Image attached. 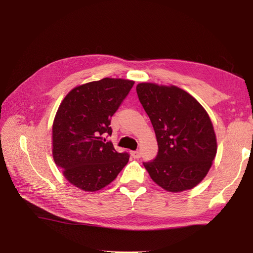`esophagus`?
Returning a JSON list of instances; mask_svg holds the SVG:
<instances>
[{
  "instance_id": "34e87169",
  "label": "esophagus",
  "mask_w": 253,
  "mask_h": 253,
  "mask_svg": "<svg viewBox=\"0 0 253 253\" xmlns=\"http://www.w3.org/2000/svg\"><path fill=\"white\" fill-rule=\"evenodd\" d=\"M131 155L133 156V158L138 159V158H140V152L139 151H133V152H131Z\"/></svg>"
}]
</instances>
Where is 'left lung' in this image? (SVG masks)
Instances as JSON below:
<instances>
[{
	"label": "left lung",
	"instance_id": "1",
	"mask_svg": "<svg viewBox=\"0 0 253 253\" xmlns=\"http://www.w3.org/2000/svg\"><path fill=\"white\" fill-rule=\"evenodd\" d=\"M137 95L156 134L158 153L143 163L151 178L169 192L197 186L209 172L217 144L208 113L174 85L139 83Z\"/></svg>",
	"mask_w": 253,
	"mask_h": 253
}]
</instances>
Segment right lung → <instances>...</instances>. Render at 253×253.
I'll use <instances>...</instances> for the list:
<instances>
[{
	"label": "right lung",
	"mask_w": 253,
	"mask_h": 253,
	"mask_svg": "<svg viewBox=\"0 0 253 253\" xmlns=\"http://www.w3.org/2000/svg\"><path fill=\"white\" fill-rule=\"evenodd\" d=\"M134 83L103 78L76 86L61 102L52 124V157L75 187L95 192L127 164V153H118L102 139L112 135L111 118Z\"/></svg>",
	"instance_id": "obj_1"
}]
</instances>
